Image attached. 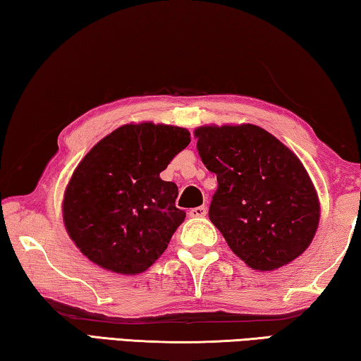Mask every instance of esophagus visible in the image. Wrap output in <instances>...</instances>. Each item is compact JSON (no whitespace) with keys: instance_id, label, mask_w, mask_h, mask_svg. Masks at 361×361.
Instances as JSON below:
<instances>
[{"instance_id":"esophagus-1","label":"esophagus","mask_w":361,"mask_h":361,"mask_svg":"<svg viewBox=\"0 0 361 361\" xmlns=\"http://www.w3.org/2000/svg\"><path fill=\"white\" fill-rule=\"evenodd\" d=\"M188 215L191 218H204L207 215V207H194V209L188 212Z\"/></svg>"}]
</instances>
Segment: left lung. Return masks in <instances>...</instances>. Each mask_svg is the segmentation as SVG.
<instances>
[{"instance_id":"8db88e82","label":"left lung","mask_w":361,"mask_h":361,"mask_svg":"<svg viewBox=\"0 0 361 361\" xmlns=\"http://www.w3.org/2000/svg\"><path fill=\"white\" fill-rule=\"evenodd\" d=\"M204 166L216 173L209 218L248 267L271 272L312 242L320 200L299 157L253 124L194 130Z\"/></svg>"}]
</instances>
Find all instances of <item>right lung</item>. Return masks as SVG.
<instances>
[{"instance_id": "1", "label": "right lung", "mask_w": 361, "mask_h": 361, "mask_svg": "<svg viewBox=\"0 0 361 361\" xmlns=\"http://www.w3.org/2000/svg\"><path fill=\"white\" fill-rule=\"evenodd\" d=\"M191 142L188 129L130 122L102 138L65 188V229L94 264L137 276L154 264L186 213L161 172Z\"/></svg>"}]
</instances>
